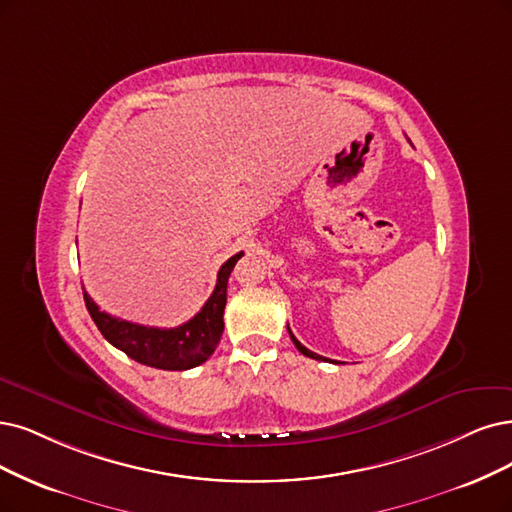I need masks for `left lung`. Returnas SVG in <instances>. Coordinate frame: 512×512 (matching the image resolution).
<instances>
[{
    "instance_id": "1",
    "label": "left lung",
    "mask_w": 512,
    "mask_h": 512,
    "mask_svg": "<svg viewBox=\"0 0 512 512\" xmlns=\"http://www.w3.org/2000/svg\"><path fill=\"white\" fill-rule=\"evenodd\" d=\"M287 329H289V325H287ZM289 335H291V339H293V344H295V348L301 352V354H306V356H310V358H316V361H327L325 356H320V354H314L312 350H308L306 346H301L299 342H297V337L291 333V329H289Z\"/></svg>"
}]
</instances>
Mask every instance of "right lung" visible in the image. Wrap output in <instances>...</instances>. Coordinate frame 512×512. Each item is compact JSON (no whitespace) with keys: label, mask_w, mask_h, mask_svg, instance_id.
Returning a JSON list of instances; mask_svg holds the SVG:
<instances>
[{"label":"right lung","mask_w":512,"mask_h":512,"mask_svg":"<svg viewBox=\"0 0 512 512\" xmlns=\"http://www.w3.org/2000/svg\"><path fill=\"white\" fill-rule=\"evenodd\" d=\"M244 253H236L219 268L213 295L206 299L202 310L175 329L145 327L128 320L111 316L94 304L84 291L86 308L111 346L122 350L132 361L164 371H185L202 365L219 344L223 333V310L227 301V278H230L236 261Z\"/></svg>","instance_id":"add662e5"}]
</instances>
